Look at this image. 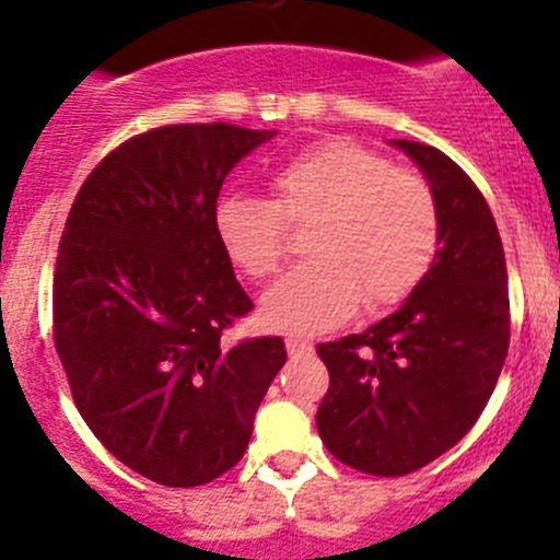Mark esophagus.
Returning <instances> with one entry per match:
<instances>
[{"instance_id":"obj_1","label":"esophagus","mask_w":560,"mask_h":560,"mask_svg":"<svg viewBox=\"0 0 560 560\" xmlns=\"http://www.w3.org/2000/svg\"><path fill=\"white\" fill-rule=\"evenodd\" d=\"M287 352H290V358H308L314 347L308 341H301V338H287Z\"/></svg>"}]
</instances>
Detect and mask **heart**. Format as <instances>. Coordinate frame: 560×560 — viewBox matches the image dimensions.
<instances>
[{"instance_id": "heart-1", "label": "heart", "mask_w": 560, "mask_h": 560, "mask_svg": "<svg viewBox=\"0 0 560 560\" xmlns=\"http://www.w3.org/2000/svg\"><path fill=\"white\" fill-rule=\"evenodd\" d=\"M268 186L270 200L219 197L213 230L241 273L265 279L290 252L287 224H312L303 244L312 259L262 298V319L276 330H330L360 301L369 312L398 306L436 262L442 224L431 184L380 151L322 140L276 167Z\"/></svg>"}]
</instances>
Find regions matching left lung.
Segmentation results:
<instances>
[{
	"label": "left lung",
	"mask_w": 560,
	"mask_h": 560,
	"mask_svg": "<svg viewBox=\"0 0 560 560\" xmlns=\"http://www.w3.org/2000/svg\"><path fill=\"white\" fill-rule=\"evenodd\" d=\"M436 195V262L404 306L316 347L330 387L316 428L338 460L404 477L455 447L482 415L510 349L504 246L482 191L444 151L395 140Z\"/></svg>",
	"instance_id": "8db88e82"
}]
</instances>
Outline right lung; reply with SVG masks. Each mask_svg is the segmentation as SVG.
<instances>
[{
	"label": "right lung",
	"instance_id": "obj_1",
	"mask_svg": "<svg viewBox=\"0 0 560 560\" xmlns=\"http://www.w3.org/2000/svg\"><path fill=\"white\" fill-rule=\"evenodd\" d=\"M270 132L167 124L89 173L54 270V347L72 400L124 466L197 488L241 460L287 363L279 336L224 343L254 308L213 230L219 189Z\"/></svg>",
	"mask_w": 560,
	"mask_h": 560
}]
</instances>
